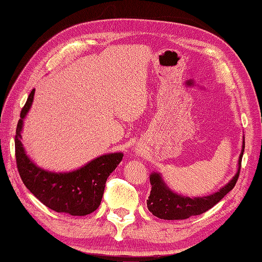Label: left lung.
I'll use <instances>...</instances> for the list:
<instances>
[{"label": "left lung", "mask_w": 262, "mask_h": 262, "mask_svg": "<svg viewBox=\"0 0 262 262\" xmlns=\"http://www.w3.org/2000/svg\"><path fill=\"white\" fill-rule=\"evenodd\" d=\"M245 149V139L243 142V150L239 157V169L236 175L233 177L230 183L224 186L218 192L211 196L190 198L183 197L180 194L173 193L170 191L162 181L159 173H152L150 176L151 191L150 196L147 199L148 210L157 218L167 219V221H182L206 212L211 207H213L218 202L230 192L234 188L240 175V167H242V160Z\"/></svg>", "instance_id": "8db88e82"}]
</instances>
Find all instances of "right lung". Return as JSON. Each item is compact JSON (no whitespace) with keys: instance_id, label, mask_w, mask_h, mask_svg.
Wrapping results in <instances>:
<instances>
[{"instance_id":"1","label":"right lung","mask_w":262,"mask_h":262,"mask_svg":"<svg viewBox=\"0 0 262 262\" xmlns=\"http://www.w3.org/2000/svg\"><path fill=\"white\" fill-rule=\"evenodd\" d=\"M34 94L32 90L20 111L16 128L15 156L19 176L27 189L49 209L71 215L92 213L100 205L107 178L121 162L123 154L102 155L72 172L56 173L36 167L26 155L20 142L23 119L30 110Z\"/></svg>"}]
</instances>
